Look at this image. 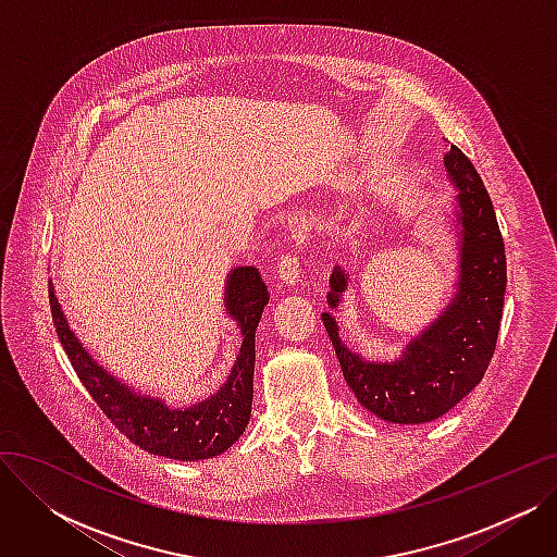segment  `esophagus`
Listing matches in <instances>:
<instances>
[{
    "label": "esophagus",
    "mask_w": 557,
    "mask_h": 557,
    "mask_svg": "<svg viewBox=\"0 0 557 557\" xmlns=\"http://www.w3.org/2000/svg\"><path fill=\"white\" fill-rule=\"evenodd\" d=\"M300 273H302V267H300V257L288 252L284 255L280 261H277V277L282 284L286 286H296L300 282Z\"/></svg>",
    "instance_id": "obj_1"
}]
</instances>
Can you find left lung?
I'll return each instance as SVG.
<instances>
[{"mask_svg":"<svg viewBox=\"0 0 557 557\" xmlns=\"http://www.w3.org/2000/svg\"><path fill=\"white\" fill-rule=\"evenodd\" d=\"M445 166L456 189L454 296L395 359L370 361L341 338L334 311L343 302L349 273L334 267L330 275V311L323 323L345 382L370 413L395 424L433 422L470 395L490 366L502 325L506 250L492 200L474 164L456 146L445 156Z\"/></svg>","mask_w":557,"mask_h":557,"instance_id":"obj_1","label":"left lung"}]
</instances>
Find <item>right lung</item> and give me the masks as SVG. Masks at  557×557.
Segmentation results:
<instances>
[{
	"label": "right lung",
	"instance_id": "right-lung-1",
	"mask_svg": "<svg viewBox=\"0 0 557 557\" xmlns=\"http://www.w3.org/2000/svg\"><path fill=\"white\" fill-rule=\"evenodd\" d=\"M49 302L55 334L83 386L131 443L153 456L194 462L221 456L244 435L252 408L255 332L263 307L269 305V288L259 269L237 267L227 273L223 307L242 332L239 355L230 368L225 384L208 399L187 408L169 406L156 395H141L122 376L103 368L70 327L67 315L55 298L53 282H49Z\"/></svg>",
	"mask_w": 557,
	"mask_h": 557
}]
</instances>
